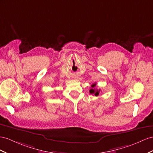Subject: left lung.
I'll list each match as a JSON object with an SVG mask.
<instances>
[{
	"mask_svg": "<svg viewBox=\"0 0 153 153\" xmlns=\"http://www.w3.org/2000/svg\"><path fill=\"white\" fill-rule=\"evenodd\" d=\"M96 86V83H94L91 85V87L92 88L90 90V93L91 94H94V96H97L99 95V93L100 92V90H97L95 88V87Z\"/></svg>",
	"mask_w": 153,
	"mask_h": 153,
	"instance_id": "left-lung-1",
	"label": "left lung"
}]
</instances>
